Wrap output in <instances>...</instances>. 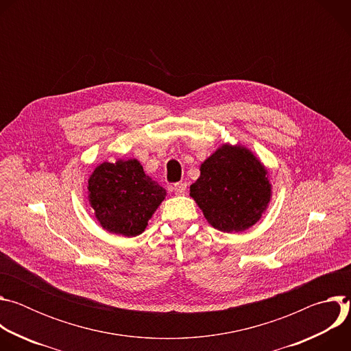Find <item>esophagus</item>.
<instances>
[{"instance_id": "esophagus-1", "label": "esophagus", "mask_w": 351, "mask_h": 351, "mask_svg": "<svg viewBox=\"0 0 351 351\" xmlns=\"http://www.w3.org/2000/svg\"><path fill=\"white\" fill-rule=\"evenodd\" d=\"M186 189H187V184L186 183H175L173 184V187H172V190L175 191V194H178V195H182V194H184L186 193Z\"/></svg>"}]
</instances>
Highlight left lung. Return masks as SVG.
Instances as JSON below:
<instances>
[{"label":"left lung","mask_w":351,"mask_h":351,"mask_svg":"<svg viewBox=\"0 0 351 351\" xmlns=\"http://www.w3.org/2000/svg\"><path fill=\"white\" fill-rule=\"evenodd\" d=\"M190 197L213 228L239 233L261 219L271 203L272 184L267 167L252 149L223 143L199 165Z\"/></svg>","instance_id":"1"}]
</instances>
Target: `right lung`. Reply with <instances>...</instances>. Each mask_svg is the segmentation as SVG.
I'll return each mask as SVG.
<instances>
[{"mask_svg": "<svg viewBox=\"0 0 351 351\" xmlns=\"http://www.w3.org/2000/svg\"><path fill=\"white\" fill-rule=\"evenodd\" d=\"M87 197L94 217L110 233L134 237L144 232L165 199L167 190L145 175L136 160L103 162L88 178Z\"/></svg>", "mask_w": 351, "mask_h": 351, "instance_id": "1", "label": "right lung"}]
</instances>
